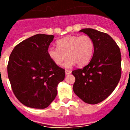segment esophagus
I'll return each mask as SVG.
<instances>
[{
  "label": "esophagus",
  "mask_w": 130,
  "mask_h": 130,
  "mask_svg": "<svg viewBox=\"0 0 130 130\" xmlns=\"http://www.w3.org/2000/svg\"><path fill=\"white\" fill-rule=\"evenodd\" d=\"M65 73H66V75H68V74H70V73H72V71L69 70H66V71H65Z\"/></svg>",
  "instance_id": "34e87169"
}]
</instances>
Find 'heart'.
I'll return each mask as SVG.
<instances>
[{"mask_svg":"<svg viewBox=\"0 0 130 130\" xmlns=\"http://www.w3.org/2000/svg\"><path fill=\"white\" fill-rule=\"evenodd\" d=\"M57 49L48 48L49 58L57 66H60L66 59L64 66L70 68L77 64L83 66L90 61L92 57L94 45L92 39L88 35L68 36L56 42Z\"/></svg>","mask_w":130,"mask_h":130,"instance_id":"heart-1","label":"heart"}]
</instances>
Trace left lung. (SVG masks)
<instances>
[{"mask_svg":"<svg viewBox=\"0 0 130 130\" xmlns=\"http://www.w3.org/2000/svg\"><path fill=\"white\" fill-rule=\"evenodd\" d=\"M94 42L92 58L88 65L72 72L75 78L73 89L84 102L97 104L113 92L121 77V54L114 40L92 28L79 30Z\"/></svg>","mask_w":130,"mask_h":130,"instance_id":"left-lung-1","label":"left lung"}]
</instances>
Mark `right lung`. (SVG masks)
Returning <instances> with one entry per match:
<instances>
[{"mask_svg":"<svg viewBox=\"0 0 130 130\" xmlns=\"http://www.w3.org/2000/svg\"><path fill=\"white\" fill-rule=\"evenodd\" d=\"M53 35L38 34L17 45L8 64L11 89L18 100L28 107L45 109L55 100L65 70L47 55Z\"/></svg>","mask_w":130,"mask_h":130,"instance_id":"add662e5","label":"right lung"}]
</instances>
